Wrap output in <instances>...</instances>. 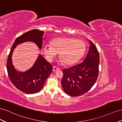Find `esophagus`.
<instances>
[{
	"label": "esophagus",
	"instance_id": "34e87169",
	"mask_svg": "<svg viewBox=\"0 0 122 122\" xmlns=\"http://www.w3.org/2000/svg\"><path fill=\"white\" fill-rule=\"evenodd\" d=\"M58 70H59V68L56 67L55 66H53V71H57Z\"/></svg>",
	"mask_w": 122,
	"mask_h": 122
}]
</instances>
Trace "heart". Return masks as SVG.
<instances>
[{
	"instance_id": "heart-1",
	"label": "heart",
	"mask_w": 122,
	"mask_h": 122,
	"mask_svg": "<svg viewBox=\"0 0 122 122\" xmlns=\"http://www.w3.org/2000/svg\"><path fill=\"white\" fill-rule=\"evenodd\" d=\"M51 45L43 46L42 51L47 60L52 62L59 52L60 63L71 65L82 57L86 49V44L82 40L71 37H58L52 40Z\"/></svg>"
}]
</instances>
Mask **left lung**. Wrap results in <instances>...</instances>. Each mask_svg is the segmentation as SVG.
<instances>
[{
	"mask_svg": "<svg viewBox=\"0 0 122 122\" xmlns=\"http://www.w3.org/2000/svg\"><path fill=\"white\" fill-rule=\"evenodd\" d=\"M90 47L84 61L75 66L63 70L61 85L64 92L71 96H80L94 85L99 73L98 50L89 40Z\"/></svg>",
	"mask_w": 122,
	"mask_h": 122,
	"instance_id": "left-lung-1",
	"label": "left lung"
}]
</instances>
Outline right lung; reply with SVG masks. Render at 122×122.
I'll use <instances>...</instances> for the list:
<instances>
[{
    "instance_id": "obj_1",
    "label": "right lung",
    "mask_w": 122,
    "mask_h": 122,
    "mask_svg": "<svg viewBox=\"0 0 122 122\" xmlns=\"http://www.w3.org/2000/svg\"><path fill=\"white\" fill-rule=\"evenodd\" d=\"M44 31L33 29L24 33L15 40L8 56L7 69L8 76L14 86L20 91L27 94L39 92L44 85L46 80L52 71V66L41 55L30 69L20 72L15 69L12 61V55L16 45L27 41L36 43L42 48L43 36Z\"/></svg>"
}]
</instances>
